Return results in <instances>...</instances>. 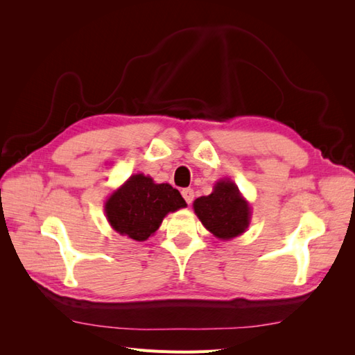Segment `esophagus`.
<instances>
[{
  "mask_svg": "<svg viewBox=\"0 0 355 355\" xmlns=\"http://www.w3.org/2000/svg\"><path fill=\"white\" fill-rule=\"evenodd\" d=\"M182 197L185 198V201H187L188 204H191V202H192V200H194V191H192L191 188L182 189Z\"/></svg>",
  "mask_w": 355,
  "mask_h": 355,
  "instance_id": "1",
  "label": "esophagus"
}]
</instances>
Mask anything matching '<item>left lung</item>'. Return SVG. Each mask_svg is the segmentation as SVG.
Wrapping results in <instances>:
<instances>
[{"label": "left lung", "mask_w": 355, "mask_h": 355, "mask_svg": "<svg viewBox=\"0 0 355 355\" xmlns=\"http://www.w3.org/2000/svg\"><path fill=\"white\" fill-rule=\"evenodd\" d=\"M194 211L214 237L230 240L241 235L250 223V206L230 179H220L210 196L194 201Z\"/></svg>", "instance_id": "obj_1"}]
</instances>
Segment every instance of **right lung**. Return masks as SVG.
I'll use <instances>...</instances> for the list:
<instances>
[{
  "label": "right lung",
  "mask_w": 355,
  "mask_h": 355,
  "mask_svg": "<svg viewBox=\"0 0 355 355\" xmlns=\"http://www.w3.org/2000/svg\"><path fill=\"white\" fill-rule=\"evenodd\" d=\"M187 207L180 192L168 184H155L142 173L128 178L105 202L111 227L135 241H145L170 211Z\"/></svg>",
  "instance_id": "add662e5"
}]
</instances>
